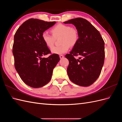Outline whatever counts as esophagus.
Here are the masks:
<instances>
[{
  "label": "esophagus",
  "mask_w": 122,
  "mask_h": 122,
  "mask_svg": "<svg viewBox=\"0 0 122 122\" xmlns=\"http://www.w3.org/2000/svg\"><path fill=\"white\" fill-rule=\"evenodd\" d=\"M60 58H63L64 57V55H60Z\"/></svg>",
  "instance_id": "obj_1"
}]
</instances>
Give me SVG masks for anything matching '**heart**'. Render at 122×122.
<instances>
[{
  "label": "heart",
  "instance_id": "1",
  "mask_svg": "<svg viewBox=\"0 0 122 122\" xmlns=\"http://www.w3.org/2000/svg\"><path fill=\"white\" fill-rule=\"evenodd\" d=\"M52 35L47 31H44L42 34V39L46 45L51 48L53 46L55 38L61 36V46H55L51 49V52L54 54H61L69 50L70 46H73L78 40V33L76 29L70 26L64 24H58L51 29Z\"/></svg>",
  "mask_w": 122,
  "mask_h": 122
}]
</instances>
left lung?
<instances>
[{"label":"left lung","mask_w":122,"mask_h":122,"mask_svg":"<svg viewBox=\"0 0 122 122\" xmlns=\"http://www.w3.org/2000/svg\"><path fill=\"white\" fill-rule=\"evenodd\" d=\"M64 23L73 24L79 36L72 51L65 55L69 61L67 68L69 78L78 86H90L99 77L104 64V40L97 29L83 18H74ZM77 56L81 57L76 59Z\"/></svg>","instance_id":"8db88e82"}]
</instances>
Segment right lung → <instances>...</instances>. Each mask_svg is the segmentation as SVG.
Returning a JSON list of instances; mask_svg holds the SVG:
<instances>
[{"instance_id":"1","label":"right lung","mask_w":122,"mask_h":122,"mask_svg":"<svg viewBox=\"0 0 122 122\" xmlns=\"http://www.w3.org/2000/svg\"><path fill=\"white\" fill-rule=\"evenodd\" d=\"M55 23L31 18L25 21L15 34L13 46L15 67L21 79L29 86L38 88L48 83L53 69L60 61L57 54L42 57L51 53L43 42L42 34Z\"/></svg>"}]
</instances>
